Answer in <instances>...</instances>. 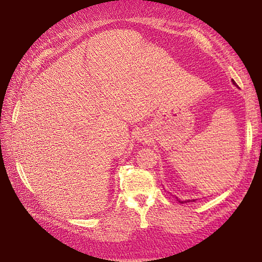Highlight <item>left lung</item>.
<instances>
[{"mask_svg":"<svg viewBox=\"0 0 262 262\" xmlns=\"http://www.w3.org/2000/svg\"><path fill=\"white\" fill-rule=\"evenodd\" d=\"M232 82H234V84H236V83H235V81H232ZM179 202H180V200H179ZM180 203H184V202H180Z\"/></svg>","mask_w":262,"mask_h":262,"instance_id":"8db88e82","label":"left lung"}]
</instances>
